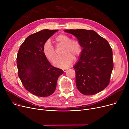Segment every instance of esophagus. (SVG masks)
I'll return each mask as SVG.
<instances>
[{
  "label": "esophagus",
  "mask_w": 129,
  "mask_h": 129,
  "mask_svg": "<svg viewBox=\"0 0 129 129\" xmlns=\"http://www.w3.org/2000/svg\"><path fill=\"white\" fill-rule=\"evenodd\" d=\"M67 70H68V69H63V71L64 72H66Z\"/></svg>",
  "instance_id": "obj_1"
}]
</instances>
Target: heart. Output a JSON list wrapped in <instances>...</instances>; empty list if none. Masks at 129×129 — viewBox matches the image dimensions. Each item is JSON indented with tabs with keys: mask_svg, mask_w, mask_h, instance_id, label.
I'll return each mask as SVG.
<instances>
[{
	"mask_svg": "<svg viewBox=\"0 0 129 129\" xmlns=\"http://www.w3.org/2000/svg\"><path fill=\"white\" fill-rule=\"evenodd\" d=\"M55 41L57 44L64 45V47L62 52L64 55L54 60V65L61 68L71 66L73 62L74 57H77L82 52V46L80 43L77 40H71L64 34L57 36ZM43 51L45 57L50 61H53L56 57V50L50 40H47L44 44Z\"/></svg>",
	"mask_w": 129,
	"mask_h": 129,
	"instance_id": "heart-1",
	"label": "heart"
}]
</instances>
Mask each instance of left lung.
<instances>
[{"label":"left lung","instance_id":"obj_1","mask_svg":"<svg viewBox=\"0 0 129 129\" xmlns=\"http://www.w3.org/2000/svg\"><path fill=\"white\" fill-rule=\"evenodd\" d=\"M75 36L83 50L74 66L78 90L85 95L95 94L109 85L113 68L112 50L107 41L93 30H65Z\"/></svg>","mask_w":129,"mask_h":129}]
</instances>
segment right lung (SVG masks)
<instances>
[{"label":"right lung","mask_w":129,"mask_h":129,"mask_svg":"<svg viewBox=\"0 0 129 129\" xmlns=\"http://www.w3.org/2000/svg\"><path fill=\"white\" fill-rule=\"evenodd\" d=\"M57 30H42L27 37L17 57L18 76L26 90L38 97L50 96L56 89L62 70L53 66L44 55L43 45Z\"/></svg>","instance_id":"obj_1"}]
</instances>
